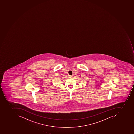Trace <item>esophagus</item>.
Returning <instances> with one entry per match:
<instances>
[{
    "mask_svg": "<svg viewBox=\"0 0 134 134\" xmlns=\"http://www.w3.org/2000/svg\"><path fill=\"white\" fill-rule=\"evenodd\" d=\"M69 78H72V77H73V76H72V75H69Z\"/></svg>",
    "mask_w": 134,
    "mask_h": 134,
    "instance_id": "obj_1",
    "label": "esophagus"
}]
</instances>
